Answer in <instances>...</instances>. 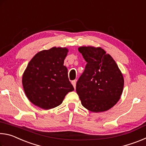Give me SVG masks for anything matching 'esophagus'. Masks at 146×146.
I'll return each mask as SVG.
<instances>
[{
    "mask_svg": "<svg viewBox=\"0 0 146 146\" xmlns=\"http://www.w3.org/2000/svg\"><path fill=\"white\" fill-rule=\"evenodd\" d=\"M71 83H72V84H73V87H74V88L75 89V88H76V80H73L72 82H71Z\"/></svg>",
    "mask_w": 146,
    "mask_h": 146,
    "instance_id": "esophagus-1",
    "label": "esophagus"
}]
</instances>
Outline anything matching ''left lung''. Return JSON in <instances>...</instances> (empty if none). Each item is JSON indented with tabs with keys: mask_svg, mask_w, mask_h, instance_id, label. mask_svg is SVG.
Returning <instances> with one entry per match:
<instances>
[{
	"mask_svg": "<svg viewBox=\"0 0 146 146\" xmlns=\"http://www.w3.org/2000/svg\"><path fill=\"white\" fill-rule=\"evenodd\" d=\"M78 49L87 62L76 85L81 104L90 111H106L120 98L124 84L122 73L112 56L100 47Z\"/></svg>",
	"mask_w": 146,
	"mask_h": 146,
	"instance_id": "obj_1",
	"label": "left lung"
}]
</instances>
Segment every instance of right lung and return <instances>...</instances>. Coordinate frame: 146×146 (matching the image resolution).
<instances>
[{
	"label": "right lung",
	"instance_id": "right-lung-1",
	"mask_svg": "<svg viewBox=\"0 0 146 146\" xmlns=\"http://www.w3.org/2000/svg\"><path fill=\"white\" fill-rule=\"evenodd\" d=\"M67 48L53 47L38 52L29 61L23 75V86L29 100L43 110L60 105L74 90L64 66Z\"/></svg>",
	"mask_w": 146,
	"mask_h": 146
}]
</instances>
